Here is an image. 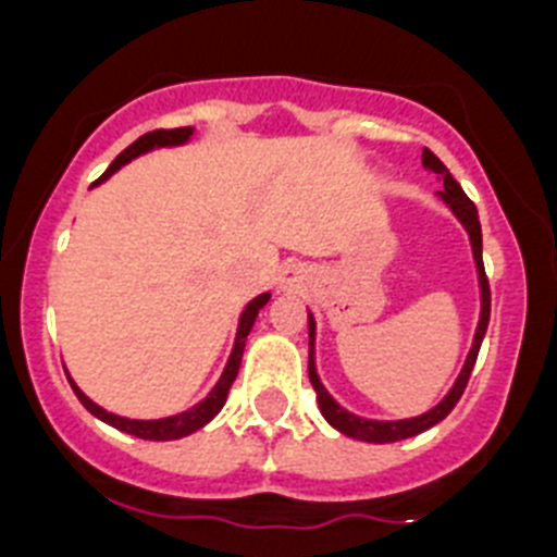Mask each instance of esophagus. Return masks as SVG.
Instances as JSON below:
<instances>
[{
  "label": "esophagus",
  "mask_w": 557,
  "mask_h": 557,
  "mask_svg": "<svg viewBox=\"0 0 557 557\" xmlns=\"http://www.w3.org/2000/svg\"><path fill=\"white\" fill-rule=\"evenodd\" d=\"M301 268H295V264H289V268H284V275H282V287L284 289H298L301 287Z\"/></svg>",
  "instance_id": "esophagus-1"
}]
</instances>
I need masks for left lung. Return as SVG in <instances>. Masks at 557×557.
<instances>
[{"label":"left lung","instance_id":"1","mask_svg":"<svg viewBox=\"0 0 557 557\" xmlns=\"http://www.w3.org/2000/svg\"><path fill=\"white\" fill-rule=\"evenodd\" d=\"M421 164H424L426 172H432L441 184H444V191H437V198L444 200L446 209L451 211L457 218V223L466 228L471 243V253H474V268H476V284H480V321H476L474 329V339H471V348L466 354V362H462L460 373H457L455 385L449 387L441 401H437L432 410L421 412V416L412 418H396V421H379V418H362L357 412L346 410V407L339 405L337 398L326 391V385L318 376V366H314V334H318V323H314L312 312H309V382H312L314 393H318V407H321L323 418H326L329 424L334 426L337 432H343L346 437H354V441H366V444H396V441H405V437H416L421 432H426L430 426L441 424L455 405L460 401L462 391L469 385V376L474 371L476 354H480L482 337L488 332V318H491V289H488V278H485V268H482V228H480V214H476V206L466 198V191L460 189L455 178H451V172L446 170L444 161L437 159L435 152L426 150L421 156Z\"/></svg>","mask_w":557,"mask_h":557}]
</instances>
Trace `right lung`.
Returning a JSON list of instances; mask_svg holds the SVG:
<instances>
[{
	"mask_svg": "<svg viewBox=\"0 0 557 557\" xmlns=\"http://www.w3.org/2000/svg\"><path fill=\"white\" fill-rule=\"evenodd\" d=\"M191 136H195V127H175V131L145 133L141 139L133 141L127 150H122L120 156L113 159V164L102 172V178L97 181V184H102V181L111 178L113 172L122 170L127 161L139 159V156H145V152H150V150H161V147H181V145H186ZM97 184H91V186H97ZM268 301H270V293L256 295L253 301H248V307H245L243 314H239V323H236L234 348H231L228 362H225L223 373H220L218 385L211 387L209 396H206L203 401H198V405L189 407V410L175 412V416H166V418H150V421H145V418H125V416H116V412H108L106 407H100L97 401H91V398H88L86 393L75 385V379L66 373L69 385H72L75 396L81 398V405L86 407L91 416L100 418V421H106L108 426H113V430L127 432V435H133V437H145V441H178V437L191 435V432L203 430L211 418L223 410L231 385H234L236 373H239V362H243V351H245V339H248L250 329H253L256 318H259V309H262Z\"/></svg>",
	"mask_w": 557,
	"mask_h": 557,
	"instance_id": "right-lung-1",
	"label": "right lung"
}]
</instances>
